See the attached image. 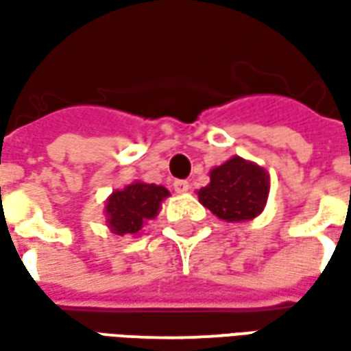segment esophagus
Instances as JSON below:
<instances>
[{
	"instance_id": "34e87169",
	"label": "esophagus",
	"mask_w": 351,
	"mask_h": 351,
	"mask_svg": "<svg viewBox=\"0 0 351 351\" xmlns=\"http://www.w3.org/2000/svg\"><path fill=\"white\" fill-rule=\"evenodd\" d=\"M173 188H175L176 193H186V191H190V182L188 180H175Z\"/></svg>"
}]
</instances>
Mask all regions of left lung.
<instances>
[{
	"mask_svg": "<svg viewBox=\"0 0 351 351\" xmlns=\"http://www.w3.org/2000/svg\"><path fill=\"white\" fill-rule=\"evenodd\" d=\"M269 188L263 167L235 156L210 171V182L197 195L201 205L220 220L246 221L263 213Z\"/></svg>",
	"mask_w": 351,
	"mask_h": 351,
	"instance_id": "1",
	"label": "left lung"
}]
</instances>
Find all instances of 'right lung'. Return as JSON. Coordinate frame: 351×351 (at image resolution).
<instances>
[{
	"label": "right lung",
	"mask_w": 351,
	"mask_h": 351,
	"mask_svg": "<svg viewBox=\"0 0 351 351\" xmlns=\"http://www.w3.org/2000/svg\"><path fill=\"white\" fill-rule=\"evenodd\" d=\"M165 197H169L167 188L138 180L112 191L105 205L107 226L120 237L137 235L146 221L158 216Z\"/></svg>",
	"instance_id": "1"
}]
</instances>
